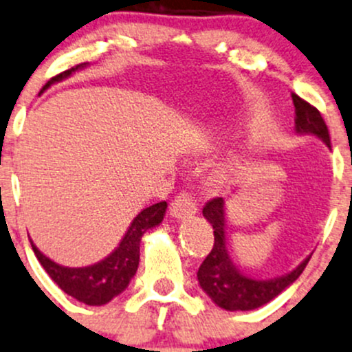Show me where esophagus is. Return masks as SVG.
<instances>
[{"label": "esophagus", "mask_w": 352, "mask_h": 352, "mask_svg": "<svg viewBox=\"0 0 352 352\" xmlns=\"http://www.w3.org/2000/svg\"><path fill=\"white\" fill-rule=\"evenodd\" d=\"M195 212H197V202L188 192H180L170 204V214L175 219H186V217L194 216Z\"/></svg>", "instance_id": "esophagus-1"}]
</instances>
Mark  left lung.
<instances>
[{"instance_id":"left-lung-1","label":"left lung","mask_w":352,"mask_h":352,"mask_svg":"<svg viewBox=\"0 0 352 352\" xmlns=\"http://www.w3.org/2000/svg\"><path fill=\"white\" fill-rule=\"evenodd\" d=\"M295 106V129L300 135H316L327 146H331L327 124L320 116L319 109L302 99L300 96L292 94ZM202 214L214 229V244L210 253L202 261L197 272L199 283L202 290L212 298L221 309L226 310H253L265 305L280 295L287 287H290L309 263L307 256L300 265L290 273L270 280H254L246 276L236 268L226 248L224 234V199H210L202 209Z\"/></svg>"}]
</instances>
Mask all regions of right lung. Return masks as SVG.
Returning a JSON list of instances; mask_svg holds the SVG:
<instances>
[{
	"mask_svg": "<svg viewBox=\"0 0 352 352\" xmlns=\"http://www.w3.org/2000/svg\"><path fill=\"white\" fill-rule=\"evenodd\" d=\"M86 65L87 64H79L76 67L58 74V76L52 77L40 92L45 91L50 84L65 79L74 70L86 67ZM165 209V201L143 209L133 219L126 234L121 239L120 246L102 261L91 266H84V268H69V266L57 265L50 258H47L45 254L40 253L35 244L32 241L30 243H32L36 260L40 261V265L45 268L50 278L65 294L77 298L79 302H84L86 305H104V303L113 300L116 295H120L128 287L129 280L135 276L140 263V241H142V236L145 234L148 229L158 226L164 221Z\"/></svg>",
	"mask_w": 352,
	"mask_h": 352,
	"instance_id": "add662e5",
	"label": "right lung"
}]
</instances>
